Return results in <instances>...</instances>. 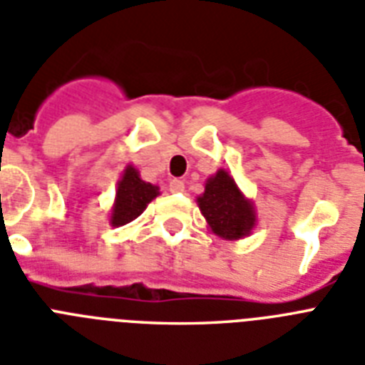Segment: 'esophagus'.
Instances as JSON below:
<instances>
[{
  "label": "esophagus",
  "instance_id": "1",
  "mask_svg": "<svg viewBox=\"0 0 365 365\" xmlns=\"http://www.w3.org/2000/svg\"><path fill=\"white\" fill-rule=\"evenodd\" d=\"M168 187H170V191L173 192H182L183 189H185V183H183L182 180L174 178V180H170V183H168Z\"/></svg>",
  "mask_w": 365,
  "mask_h": 365
}]
</instances>
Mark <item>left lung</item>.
<instances>
[{
    "mask_svg": "<svg viewBox=\"0 0 365 365\" xmlns=\"http://www.w3.org/2000/svg\"><path fill=\"white\" fill-rule=\"evenodd\" d=\"M198 208L212 230L227 240L247 236L255 227L253 204L244 198L229 173L219 170L206 183L202 197H198Z\"/></svg>",
    "mask_w": 365,
    "mask_h": 365,
    "instance_id": "8db88e82",
    "label": "left lung"
}]
</instances>
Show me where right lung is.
<instances>
[{
	"mask_svg": "<svg viewBox=\"0 0 365 365\" xmlns=\"http://www.w3.org/2000/svg\"><path fill=\"white\" fill-rule=\"evenodd\" d=\"M159 195L155 185L142 182L138 173L133 167H127L123 178L118 183L115 191V204L112 210L110 223L114 227L131 223L133 219L140 215L146 206Z\"/></svg>",
	"mask_w": 365,
	"mask_h": 365,
	"instance_id": "1",
	"label": "right lung"
}]
</instances>
